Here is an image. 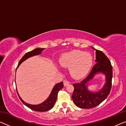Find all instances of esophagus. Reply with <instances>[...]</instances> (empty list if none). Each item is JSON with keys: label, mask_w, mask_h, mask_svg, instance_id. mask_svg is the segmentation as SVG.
<instances>
[{"label": "esophagus", "mask_w": 126, "mask_h": 126, "mask_svg": "<svg viewBox=\"0 0 126 126\" xmlns=\"http://www.w3.org/2000/svg\"><path fill=\"white\" fill-rule=\"evenodd\" d=\"M69 84V81H68V80H64L63 82V84H64V87L67 86V85H68Z\"/></svg>", "instance_id": "34e87169"}]
</instances>
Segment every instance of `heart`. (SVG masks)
<instances>
[{
  "label": "heart",
  "mask_w": 126,
  "mask_h": 126,
  "mask_svg": "<svg viewBox=\"0 0 126 126\" xmlns=\"http://www.w3.org/2000/svg\"><path fill=\"white\" fill-rule=\"evenodd\" d=\"M59 63L63 67L69 68L70 73L74 78L80 79L88 73L92 65L93 58L89 53L73 50L63 53Z\"/></svg>",
  "instance_id": "heart-1"
}]
</instances>
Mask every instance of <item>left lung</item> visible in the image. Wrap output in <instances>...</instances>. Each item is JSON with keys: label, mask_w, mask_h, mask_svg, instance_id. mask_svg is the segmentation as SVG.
I'll list each match as a JSON object with an SVG mask.
<instances>
[{"label": "left lung", "mask_w": 126, "mask_h": 126, "mask_svg": "<svg viewBox=\"0 0 126 126\" xmlns=\"http://www.w3.org/2000/svg\"><path fill=\"white\" fill-rule=\"evenodd\" d=\"M95 64L88 76L80 83L73 84L74 91L72 99L76 105L80 108H92L102 103L110 94L112 86V66L107 57L99 50L95 49ZM102 73L105 76L106 82L101 90L97 92L89 91L88 82L96 74Z\"/></svg>", "instance_id": "8db88e82"}]
</instances>
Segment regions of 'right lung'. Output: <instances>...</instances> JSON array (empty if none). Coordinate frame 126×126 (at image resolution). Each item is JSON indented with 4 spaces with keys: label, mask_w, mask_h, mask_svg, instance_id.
Returning a JSON list of instances; mask_svg holds the SVG:
<instances>
[{
    "label": "right lung",
    "mask_w": 126,
    "mask_h": 126,
    "mask_svg": "<svg viewBox=\"0 0 126 126\" xmlns=\"http://www.w3.org/2000/svg\"><path fill=\"white\" fill-rule=\"evenodd\" d=\"M44 49V48H35L34 49L31 51V52H29L27 53L24 56H23L22 59H20L19 62L18 63V67L17 68L19 67V66L23 62L27 60V59H28L30 57L35 56V55H37L41 54V53L43 50ZM63 87V83L62 82L60 83H58L55 85L53 87L52 92L50 94L49 96L48 97V98L45 101L42 102V103L39 104H36V105H34V104H30L25 102L21 98V97L19 96V94L18 93V91L16 89L17 94H18L19 97L20 99V101L22 102V103L24 104V105L28 107L30 109L32 110H35V111H38V112H46L48 111V110H50L53 108V107L54 106V104L56 102V100L57 98V95H58V93L59 91H60L61 89Z\"/></svg>",
    "instance_id": "obj_1"
}]
</instances>
